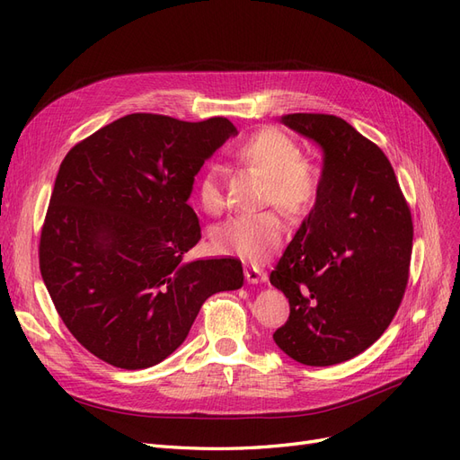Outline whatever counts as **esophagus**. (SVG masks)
Here are the masks:
<instances>
[{"instance_id":"34e87169","label":"esophagus","mask_w":460,"mask_h":460,"mask_svg":"<svg viewBox=\"0 0 460 460\" xmlns=\"http://www.w3.org/2000/svg\"><path fill=\"white\" fill-rule=\"evenodd\" d=\"M243 274H245V280L249 284H259L267 280V272H262L255 264H245L243 267Z\"/></svg>"}]
</instances>
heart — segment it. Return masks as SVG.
Returning a JSON list of instances; mask_svg holds the SVG:
<instances>
[{"instance_id": "b5f03b06", "label": "heart", "mask_w": 460, "mask_h": 460, "mask_svg": "<svg viewBox=\"0 0 460 460\" xmlns=\"http://www.w3.org/2000/svg\"><path fill=\"white\" fill-rule=\"evenodd\" d=\"M238 157L269 174L267 203H278L288 213L307 211L320 186V169L301 157L299 146L280 130H261L238 147ZM198 201L208 215H220L225 208L222 176L217 164H208L198 182ZM286 225L282 215L269 211L238 215L213 232L215 252L235 255L249 262L270 259L284 240Z\"/></svg>"}]
</instances>
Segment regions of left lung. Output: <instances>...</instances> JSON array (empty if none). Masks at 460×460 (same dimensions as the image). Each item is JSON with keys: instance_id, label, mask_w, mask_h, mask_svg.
Wrapping results in <instances>:
<instances>
[{"instance_id": "8db88e82", "label": "left lung", "mask_w": 460, "mask_h": 460, "mask_svg": "<svg viewBox=\"0 0 460 460\" xmlns=\"http://www.w3.org/2000/svg\"><path fill=\"white\" fill-rule=\"evenodd\" d=\"M280 120L323 147L324 166L314 207L270 272L289 301L272 338L297 363L330 367L392 324L409 282L412 218L385 153L349 122L323 113Z\"/></svg>"}]
</instances>
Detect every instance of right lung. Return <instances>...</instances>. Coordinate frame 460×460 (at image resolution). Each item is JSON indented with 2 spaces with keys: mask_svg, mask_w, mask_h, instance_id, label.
<instances>
[{
  "mask_svg": "<svg viewBox=\"0 0 460 460\" xmlns=\"http://www.w3.org/2000/svg\"><path fill=\"white\" fill-rule=\"evenodd\" d=\"M238 134L225 117L132 113L63 159L40 235V272L76 341L140 370L186 340L201 305L243 286L234 257L186 262L201 240L188 205L203 163Z\"/></svg>",
  "mask_w": 460,
  "mask_h": 460,
  "instance_id": "obj_1",
  "label": "right lung"
}]
</instances>
